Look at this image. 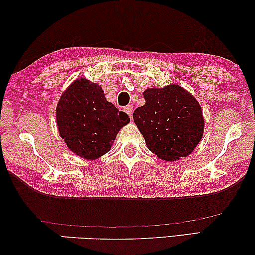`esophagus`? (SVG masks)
I'll use <instances>...</instances> for the list:
<instances>
[{
    "label": "esophagus",
    "instance_id": "obj_1",
    "mask_svg": "<svg viewBox=\"0 0 255 255\" xmlns=\"http://www.w3.org/2000/svg\"><path fill=\"white\" fill-rule=\"evenodd\" d=\"M124 111H125V113H127V114L130 116V118L132 119V114H133V106L132 105H128V106H125L124 107Z\"/></svg>",
    "mask_w": 255,
    "mask_h": 255
}]
</instances>
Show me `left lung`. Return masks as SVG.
<instances>
[{
	"instance_id": "1",
	"label": "left lung",
	"mask_w": 255,
	"mask_h": 255,
	"mask_svg": "<svg viewBox=\"0 0 255 255\" xmlns=\"http://www.w3.org/2000/svg\"><path fill=\"white\" fill-rule=\"evenodd\" d=\"M145 104L133 112L150 151L166 161L190 156L203 136L204 119L193 95L179 85L148 88Z\"/></svg>"
}]
</instances>
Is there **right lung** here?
<instances>
[{"label": "right lung", "instance_id": "right-lung-1", "mask_svg": "<svg viewBox=\"0 0 255 255\" xmlns=\"http://www.w3.org/2000/svg\"><path fill=\"white\" fill-rule=\"evenodd\" d=\"M130 122L127 113L107 102L98 83L74 80L56 106L58 133L79 157L95 160L110 151L119 131Z\"/></svg>", "mask_w": 255, "mask_h": 255}]
</instances>
